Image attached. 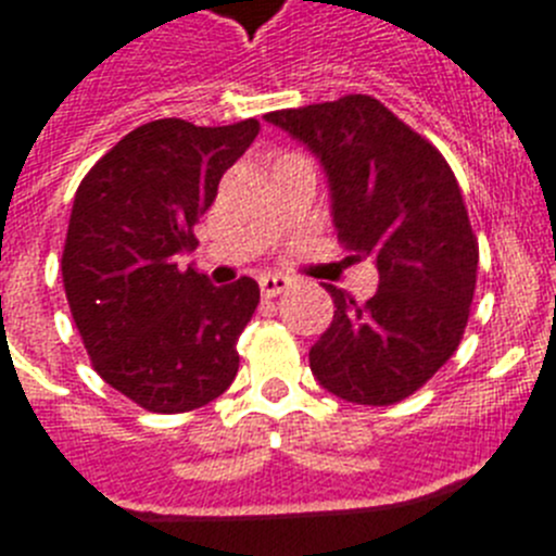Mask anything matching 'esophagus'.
<instances>
[{
    "instance_id": "34e87169",
    "label": "esophagus",
    "mask_w": 556,
    "mask_h": 556,
    "mask_svg": "<svg viewBox=\"0 0 556 556\" xmlns=\"http://www.w3.org/2000/svg\"><path fill=\"white\" fill-rule=\"evenodd\" d=\"M258 287H262L264 298H278V294L287 292V289L292 287V281H289L287 275H281V273H267L258 278Z\"/></svg>"
}]
</instances>
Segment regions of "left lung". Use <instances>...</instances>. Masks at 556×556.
Segmentation results:
<instances>
[{"mask_svg":"<svg viewBox=\"0 0 556 556\" xmlns=\"http://www.w3.org/2000/svg\"><path fill=\"white\" fill-rule=\"evenodd\" d=\"M320 159L351 262L370 258L378 289L356 303L326 283L333 320L308 351L314 378L342 401L390 406L454 356L479 267L459 184L443 152L367 94L264 116Z\"/></svg>","mask_w":556,"mask_h":556,"instance_id":"left-lung-1","label":"left lung"}]
</instances>
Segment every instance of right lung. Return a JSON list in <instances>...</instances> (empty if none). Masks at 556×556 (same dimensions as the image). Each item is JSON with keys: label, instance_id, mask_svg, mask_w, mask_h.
<instances>
[{"label": "right lung", "instance_id": "right-lung-1", "mask_svg": "<svg viewBox=\"0 0 556 556\" xmlns=\"http://www.w3.org/2000/svg\"><path fill=\"white\" fill-rule=\"evenodd\" d=\"M258 122L198 127L155 119L102 155L77 186L61 273L91 365L132 404L159 415L200 409L239 370L236 339L258 306V283L214 287L178 253Z\"/></svg>", "mask_w": 556, "mask_h": 556}]
</instances>
